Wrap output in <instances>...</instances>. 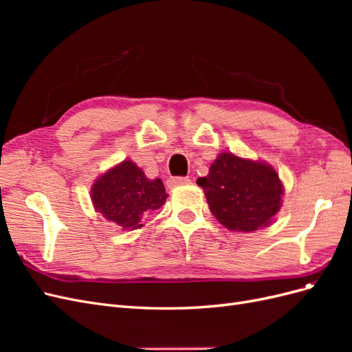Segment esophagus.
Segmentation results:
<instances>
[{"label":"esophagus","mask_w":352,"mask_h":352,"mask_svg":"<svg viewBox=\"0 0 352 352\" xmlns=\"http://www.w3.org/2000/svg\"><path fill=\"white\" fill-rule=\"evenodd\" d=\"M189 182H190L189 177L177 176V177H170V179L167 180V185L175 188V186H180V185H186V184H189Z\"/></svg>","instance_id":"34e87169"}]
</instances>
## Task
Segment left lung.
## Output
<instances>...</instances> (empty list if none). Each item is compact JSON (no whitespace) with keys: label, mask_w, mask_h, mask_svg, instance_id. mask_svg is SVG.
<instances>
[{"label":"left lung","mask_w":352,"mask_h":352,"mask_svg":"<svg viewBox=\"0 0 352 352\" xmlns=\"http://www.w3.org/2000/svg\"><path fill=\"white\" fill-rule=\"evenodd\" d=\"M197 184L204 189L212 216L230 230L252 232L267 226L280 210L279 175L264 163L223 153L210 166L208 176Z\"/></svg>","instance_id":"left-lung-1"}]
</instances>
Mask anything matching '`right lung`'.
<instances>
[{
	"mask_svg": "<svg viewBox=\"0 0 352 352\" xmlns=\"http://www.w3.org/2000/svg\"><path fill=\"white\" fill-rule=\"evenodd\" d=\"M91 194L95 210L123 230L142 228V217L158 210L167 198L162 180H150L129 160L95 180Z\"/></svg>",
	"mask_w": 352,
	"mask_h": 352,
	"instance_id": "1",
	"label": "right lung"
}]
</instances>
